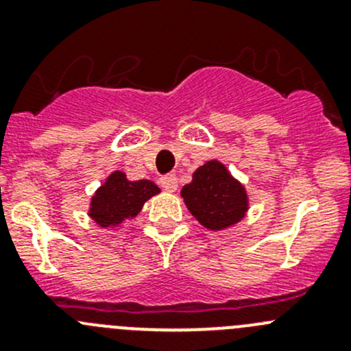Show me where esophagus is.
Listing matches in <instances>:
<instances>
[{
  "label": "esophagus",
  "mask_w": 351,
  "mask_h": 351,
  "mask_svg": "<svg viewBox=\"0 0 351 351\" xmlns=\"http://www.w3.org/2000/svg\"><path fill=\"white\" fill-rule=\"evenodd\" d=\"M159 183H161V186L166 192H175V190L178 189V178H176V175H173V173L162 176V178L159 180Z\"/></svg>",
  "instance_id": "esophagus-1"
}]
</instances>
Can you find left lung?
Wrapping results in <instances>:
<instances>
[{
  "label": "left lung",
  "mask_w": 351,
  "mask_h": 351,
  "mask_svg": "<svg viewBox=\"0 0 351 351\" xmlns=\"http://www.w3.org/2000/svg\"><path fill=\"white\" fill-rule=\"evenodd\" d=\"M190 214L210 231L238 224L250 210L246 186L219 159H210L193 171L192 182L180 192Z\"/></svg>",
  "instance_id": "1"
}]
</instances>
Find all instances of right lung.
<instances>
[{
	"mask_svg": "<svg viewBox=\"0 0 351 351\" xmlns=\"http://www.w3.org/2000/svg\"><path fill=\"white\" fill-rule=\"evenodd\" d=\"M161 192L151 180H129L120 169L107 176L90 200L88 215L101 229H117L127 219H134L151 197Z\"/></svg>",
	"mask_w": 351,
	"mask_h": 351,
	"instance_id": "1",
	"label": "right lung"
}]
</instances>
